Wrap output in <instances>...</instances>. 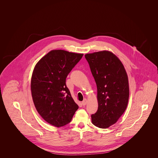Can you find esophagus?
<instances>
[{"instance_id": "34e87169", "label": "esophagus", "mask_w": 158, "mask_h": 158, "mask_svg": "<svg viewBox=\"0 0 158 158\" xmlns=\"http://www.w3.org/2000/svg\"><path fill=\"white\" fill-rule=\"evenodd\" d=\"M87 102H88L87 99H83V101L82 102V104L83 106H85V105H86Z\"/></svg>"}]
</instances>
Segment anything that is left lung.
Returning a JSON list of instances; mask_svg holds the SVG:
<instances>
[{"instance_id": "obj_1", "label": "left lung", "mask_w": 158, "mask_h": 158, "mask_svg": "<svg viewBox=\"0 0 158 158\" xmlns=\"http://www.w3.org/2000/svg\"><path fill=\"white\" fill-rule=\"evenodd\" d=\"M85 57L97 86L98 110L91 115L92 123L106 128L115 124L126 110L129 98L127 75L120 59L110 52L86 54Z\"/></svg>"}]
</instances>
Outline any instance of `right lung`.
<instances>
[{
  "label": "right lung",
  "instance_id": "1",
  "mask_svg": "<svg viewBox=\"0 0 158 158\" xmlns=\"http://www.w3.org/2000/svg\"><path fill=\"white\" fill-rule=\"evenodd\" d=\"M83 55L54 50L39 60L34 69L31 81L34 104L41 117L55 127L69 123L79 108L66 79Z\"/></svg>",
  "mask_w": 158,
  "mask_h": 158
}]
</instances>
